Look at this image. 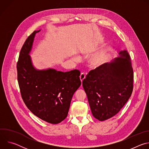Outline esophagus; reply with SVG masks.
<instances>
[{
	"label": "esophagus",
	"mask_w": 149,
	"mask_h": 149,
	"mask_svg": "<svg viewBox=\"0 0 149 149\" xmlns=\"http://www.w3.org/2000/svg\"><path fill=\"white\" fill-rule=\"evenodd\" d=\"M79 78H80V80L81 81V82H82V81L86 79V75H85L84 73H81L80 76H79Z\"/></svg>",
	"instance_id": "34e87169"
}]
</instances>
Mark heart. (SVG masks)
Segmentation results:
<instances>
[{"instance_id":"obj_1","label":"heart","mask_w":149,"mask_h":149,"mask_svg":"<svg viewBox=\"0 0 149 149\" xmlns=\"http://www.w3.org/2000/svg\"><path fill=\"white\" fill-rule=\"evenodd\" d=\"M111 52V48L107 47L91 55L88 59L89 66L94 69L102 67L109 61ZM73 59L75 61H78L77 57H74Z\"/></svg>"}]
</instances>
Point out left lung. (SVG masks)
<instances>
[{"instance_id": "left-lung-1", "label": "left lung", "mask_w": 149, "mask_h": 149, "mask_svg": "<svg viewBox=\"0 0 149 149\" xmlns=\"http://www.w3.org/2000/svg\"><path fill=\"white\" fill-rule=\"evenodd\" d=\"M91 70L82 82L93 116L104 121L117 114L129 100L133 88V70L129 54Z\"/></svg>"}]
</instances>
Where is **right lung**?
<instances>
[{
	"label": "right lung",
	"mask_w": 149,
	"mask_h": 149,
	"mask_svg": "<svg viewBox=\"0 0 149 149\" xmlns=\"http://www.w3.org/2000/svg\"><path fill=\"white\" fill-rule=\"evenodd\" d=\"M40 31L29 36L20 50L17 63V81L28 109L42 120L58 124L68 116L72 97L81 84L80 72L35 68L29 54L35 35Z\"/></svg>",
	"instance_id": "add662e5"
}]
</instances>
